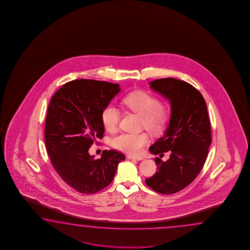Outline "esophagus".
Returning <instances> with one entry per match:
<instances>
[{
	"label": "esophagus",
	"instance_id": "obj_1",
	"mask_svg": "<svg viewBox=\"0 0 250 250\" xmlns=\"http://www.w3.org/2000/svg\"><path fill=\"white\" fill-rule=\"evenodd\" d=\"M127 159H132V160H137V161H141L144 159L143 157H134V156H130L128 155L127 157Z\"/></svg>",
	"mask_w": 250,
	"mask_h": 250
}]
</instances>
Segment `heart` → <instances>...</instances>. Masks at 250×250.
Wrapping results in <instances>:
<instances>
[{"label": "heart", "instance_id": "obj_1", "mask_svg": "<svg viewBox=\"0 0 250 250\" xmlns=\"http://www.w3.org/2000/svg\"><path fill=\"white\" fill-rule=\"evenodd\" d=\"M123 106L141 115L142 125L148 131L160 133L169 123V107L162 104L156 96L144 91H135L123 99ZM121 113L114 105L106 106L102 113V123L107 131H116ZM145 132L122 133L112 140L114 148L130 155H138L148 143Z\"/></svg>", "mask_w": 250, "mask_h": 250}]
</instances>
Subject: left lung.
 Segmentation results:
<instances>
[{"mask_svg": "<svg viewBox=\"0 0 250 250\" xmlns=\"http://www.w3.org/2000/svg\"><path fill=\"white\" fill-rule=\"evenodd\" d=\"M170 105V116L164 135L149 147L154 155L169 151L167 161L156 158L157 171L145 180L161 194H173L194 180L207 160L212 142L207 103L197 89L173 78L148 83Z\"/></svg>", "mask_w": 250, "mask_h": 250, "instance_id": "8db88e82", "label": "left lung"}]
</instances>
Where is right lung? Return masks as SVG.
<instances>
[{"mask_svg":"<svg viewBox=\"0 0 250 250\" xmlns=\"http://www.w3.org/2000/svg\"><path fill=\"white\" fill-rule=\"evenodd\" d=\"M121 91L118 84L93 80L70 81L56 92L48 106L44 139L56 171L77 191L92 194L114 179L122 153L104 150L100 159L89 148L105 132L102 113Z\"/></svg>","mask_w":250,"mask_h":250,"instance_id":"right-lung-1","label":"right lung"}]
</instances>
